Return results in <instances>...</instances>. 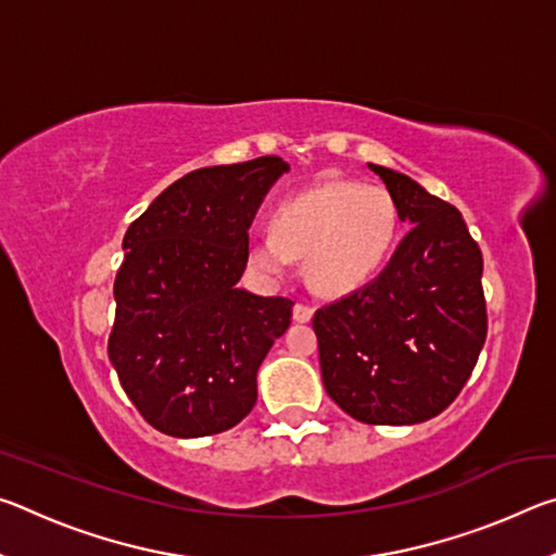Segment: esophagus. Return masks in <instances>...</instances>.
Listing matches in <instances>:
<instances>
[{
    "instance_id": "esophagus-1",
    "label": "esophagus",
    "mask_w": 556,
    "mask_h": 556,
    "mask_svg": "<svg viewBox=\"0 0 556 556\" xmlns=\"http://www.w3.org/2000/svg\"><path fill=\"white\" fill-rule=\"evenodd\" d=\"M312 316H314V306L304 304V301H296V304H294V321L306 324V321H312Z\"/></svg>"
}]
</instances>
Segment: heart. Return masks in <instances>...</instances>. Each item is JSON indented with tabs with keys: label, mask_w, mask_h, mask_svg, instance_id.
Here are the masks:
<instances>
[{
	"label": "heart",
	"mask_w": 556,
	"mask_h": 556,
	"mask_svg": "<svg viewBox=\"0 0 556 556\" xmlns=\"http://www.w3.org/2000/svg\"><path fill=\"white\" fill-rule=\"evenodd\" d=\"M400 213L388 188L324 181L291 193L271 213V232L248 242V265L281 277L291 257H306V279L318 294L343 296L378 275L397 238Z\"/></svg>",
	"instance_id": "obj_1"
}]
</instances>
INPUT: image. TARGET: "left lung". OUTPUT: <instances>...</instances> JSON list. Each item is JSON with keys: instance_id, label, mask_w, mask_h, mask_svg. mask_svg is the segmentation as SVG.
<instances>
[{"instance_id": "obj_1", "label": "left lung", "mask_w": 556, "mask_h": 556, "mask_svg": "<svg viewBox=\"0 0 556 556\" xmlns=\"http://www.w3.org/2000/svg\"><path fill=\"white\" fill-rule=\"evenodd\" d=\"M412 225L370 285L314 314L324 388L363 425H419L464 390L485 343L483 255L464 215L368 164Z\"/></svg>"}]
</instances>
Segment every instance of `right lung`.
<instances>
[{
  "mask_svg": "<svg viewBox=\"0 0 556 556\" xmlns=\"http://www.w3.org/2000/svg\"><path fill=\"white\" fill-rule=\"evenodd\" d=\"M289 172L279 156L178 178L129 225L115 277L108 355L122 390L156 431H228L257 402V370L294 301L238 289L250 225Z\"/></svg>",
  "mask_w": 556,
  "mask_h": 556,
  "instance_id": "right-lung-1",
  "label": "right lung"
}]
</instances>
